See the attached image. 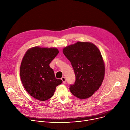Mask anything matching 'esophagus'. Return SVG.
<instances>
[{
  "instance_id": "1",
  "label": "esophagus",
  "mask_w": 130,
  "mask_h": 130,
  "mask_svg": "<svg viewBox=\"0 0 130 130\" xmlns=\"http://www.w3.org/2000/svg\"><path fill=\"white\" fill-rule=\"evenodd\" d=\"M61 79H62V81H63V83L64 84H65V83H66V79H65V78L64 77H63L61 78Z\"/></svg>"
}]
</instances>
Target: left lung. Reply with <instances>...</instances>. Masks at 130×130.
I'll return each instance as SVG.
<instances>
[{"instance_id":"1","label":"left lung","mask_w":130,"mask_h":130,"mask_svg":"<svg viewBox=\"0 0 130 130\" xmlns=\"http://www.w3.org/2000/svg\"><path fill=\"white\" fill-rule=\"evenodd\" d=\"M63 52L70 61L76 76L70 85L71 94L84 99L90 97L103 82L105 66L101 52L94 44L78 42L64 48Z\"/></svg>"}]
</instances>
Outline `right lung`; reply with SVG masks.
<instances>
[{
    "label": "right lung",
    "instance_id": "add662e5",
    "mask_svg": "<svg viewBox=\"0 0 130 130\" xmlns=\"http://www.w3.org/2000/svg\"><path fill=\"white\" fill-rule=\"evenodd\" d=\"M57 48L34 47L29 49L23 59L20 76L23 85L32 97L40 101L52 97L56 87L62 83L55 77L49 64L59 53Z\"/></svg>",
    "mask_w": 130,
    "mask_h": 130
}]
</instances>
